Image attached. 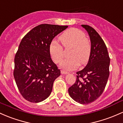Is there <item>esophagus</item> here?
I'll use <instances>...</instances> for the list:
<instances>
[{"label":"esophagus","instance_id":"obj_1","mask_svg":"<svg viewBox=\"0 0 123 123\" xmlns=\"http://www.w3.org/2000/svg\"><path fill=\"white\" fill-rule=\"evenodd\" d=\"M61 72L62 74H68V72H67V71H62V70L61 71Z\"/></svg>","mask_w":123,"mask_h":123}]
</instances>
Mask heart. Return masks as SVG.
Returning a JSON list of instances; mask_svg holds the SVG:
<instances>
[{"label":"heart","mask_w":123,"mask_h":123,"mask_svg":"<svg viewBox=\"0 0 123 123\" xmlns=\"http://www.w3.org/2000/svg\"><path fill=\"white\" fill-rule=\"evenodd\" d=\"M59 40L65 48L71 47L69 52L70 57L65 59L60 65L62 68L72 71L76 69L79 64L84 65L88 62L92 46L84 32L76 28L70 29L61 35ZM49 51L51 58L55 63L61 62L64 54L62 47L59 43L56 41L51 42Z\"/></svg>","instance_id":"b5f03b06"}]
</instances>
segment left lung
Returning <instances> with one entry per match:
<instances>
[{
    "label": "left lung",
    "instance_id": "1",
    "mask_svg": "<svg viewBox=\"0 0 123 123\" xmlns=\"http://www.w3.org/2000/svg\"><path fill=\"white\" fill-rule=\"evenodd\" d=\"M89 34L92 51L85 68L76 72V80L68 89L70 96L82 105L94 102L100 96L109 76L110 59L106 44L98 32L88 25L82 24Z\"/></svg>",
    "mask_w": 123,
    "mask_h": 123
}]
</instances>
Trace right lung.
<instances>
[{
    "label": "right lung",
    "mask_w": 123,
    "mask_h": 123,
    "mask_svg": "<svg viewBox=\"0 0 123 123\" xmlns=\"http://www.w3.org/2000/svg\"><path fill=\"white\" fill-rule=\"evenodd\" d=\"M68 26L43 24L23 38L14 57V79L22 96L30 102L46 99L60 70L51 58L52 40Z\"/></svg>",
    "instance_id": "right-lung-1"
}]
</instances>
